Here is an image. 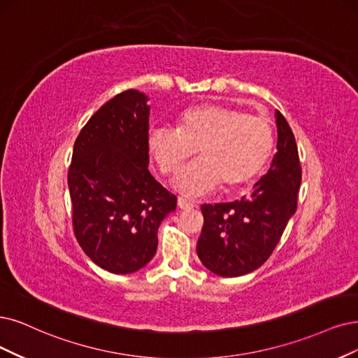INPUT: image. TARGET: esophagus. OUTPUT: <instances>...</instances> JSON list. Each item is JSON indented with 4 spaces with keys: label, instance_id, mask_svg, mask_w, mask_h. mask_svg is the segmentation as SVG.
<instances>
[{
    "label": "esophagus",
    "instance_id": "1",
    "mask_svg": "<svg viewBox=\"0 0 358 358\" xmlns=\"http://www.w3.org/2000/svg\"><path fill=\"white\" fill-rule=\"evenodd\" d=\"M196 205L193 203V202H189V201H186V199H182V197H178V208L180 209H184V210H187V209H193Z\"/></svg>",
    "mask_w": 358,
    "mask_h": 358
}]
</instances>
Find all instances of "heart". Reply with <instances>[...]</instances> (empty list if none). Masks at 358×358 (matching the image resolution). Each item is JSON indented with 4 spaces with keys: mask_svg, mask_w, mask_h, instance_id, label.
Wrapping results in <instances>:
<instances>
[{
    "mask_svg": "<svg viewBox=\"0 0 358 358\" xmlns=\"http://www.w3.org/2000/svg\"><path fill=\"white\" fill-rule=\"evenodd\" d=\"M145 143L165 176L176 174L197 149L201 159L180 172L174 186L184 196L201 197L221 181L237 187L257 178L271 157L274 134L266 117L226 104H201L184 110L177 128L152 127Z\"/></svg>",
    "mask_w": 358,
    "mask_h": 358,
    "instance_id": "1",
    "label": "heart"
}]
</instances>
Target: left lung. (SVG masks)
Segmentation results:
<instances>
[{
    "label": "left lung",
    "mask_w": 358,
    "mask_h": 358,
    "mask_svg": "<svg viewBox=\"0 0 358 358\" xmlns=\"http://www.w3.org/2000/svg\"><path fill=\"white\" fill-rule=\"evenodd\" d=\"M275 125L277 153L250 194L229 203L202 205L203 227L196 250L217 275L239 277L261 267L296 210L302 176L296 141L279 110Z\"/></svg>",
    "instance_id": "1"
}]
</instances>
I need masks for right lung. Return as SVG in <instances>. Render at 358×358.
I'll use <instances>...</instances> for the list:
<instances>
[{
    "label": "right lung",
    "instance_id": "obj_1",
    "mask_svg": "<svg viewBox=\"0 0 358 358\" xmlns=\"http://www.w3.org/2000/svg\"><path fill=\"white\" fill-rule=\"evenodd\" d=\"M149 97L115 96L90 117L73 144L68 184L75 237L106 271L128 274L156 254L157 229L177 197L149 172Z\"/></svg>",
    "mask_w": 358,
    "mask_h": 358
}]
</instances>
